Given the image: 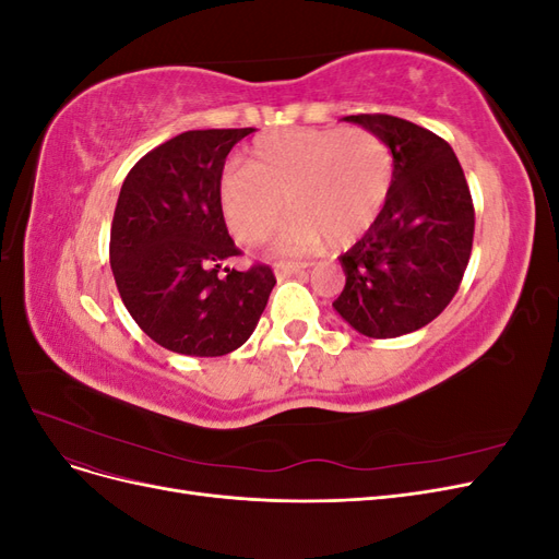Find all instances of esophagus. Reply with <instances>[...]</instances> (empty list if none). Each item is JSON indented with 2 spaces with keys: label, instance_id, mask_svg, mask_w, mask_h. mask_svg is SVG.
<instances>
[{
  "label": "esophagus",
  "instance_id": "obj_1",
  "mask_svg": "<svg viewBox=\"0 0 559 559\" xmlns=\"http://www.w3.org/2000/svg\"><path fill=\"white\" fill-rule=\"evenodd\" d=\"M306 267H308L306 263H277L275 273H277V277H292V275L302 273Z\"/></svg>",
  "mask_w": 559,
  "mask_h": 559
}]
</instances>
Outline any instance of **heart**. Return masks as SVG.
I'll return each mask as SVG.
<instances>
[{
    "label": "heart",
    "mask_w": 559,
    "mask_h": 559,
    "mask_svg": "<svg viewBox=\"0 0 559 559\" xmlns=\"http://www.w3.org/2000/svg\"><path fill=\"white\" fill-rule=\"evenodd\" d=\"M394 154L366 128L280 130L251 144L247 167L218 181L222 210L235 238L259 242L286 207L292 214L270 247L300 257L329 240L345 247L373 226L392 191Z\"/></svg>",
    "instance_id": "1"
}]
</instances>
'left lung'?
Listing matches in <instances>:
<instances>
[{"mask_svg": "<svg viewBox=\"0 0 559 559\" xmlns=\"http://www.w3.org/2000/svg\"><path fill=\"white\" fill-rule=\"evenodd\" d=\"M394 154L392 191L364 238L341 253L345 289L333 300L352 329L399 337L441 314L471 259L476 210L452 146L389 114L347 116Z\"/></svg>", "mask_w": 559, "mask_h": 559, "instance_id": "left-lung-1", "label": "left lung"}]
</instances>
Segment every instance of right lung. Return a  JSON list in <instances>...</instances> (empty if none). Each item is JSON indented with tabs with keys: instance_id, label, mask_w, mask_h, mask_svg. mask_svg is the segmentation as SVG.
I'll list each match as a JSON object with an SVG mask.
<instances>
[{
	"instance_id": "1",
	"label": "right lung",
	"mask_w": 559,
	"mask_h": 559,
	"mask_svg": "<svg viewBox=\"0 0 559 559\" xmlns=\"http://www.w3.org/2000/svg\"><path fill=\"white\" fill-rule=\"evenodd\" d=\"M253 128L189 130L151 148L116 202L109 261L130 317L160 347L224 357L247 343L275 286L273 267H222L240 257L218 181ZM227 275L224 276L223 273Z\"/></svg>"
}]
</instances>
